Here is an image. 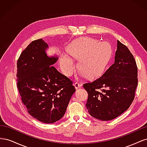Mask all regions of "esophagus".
<instances>
[{"label": "esophagus", "mask_w": 147, "mask_h": 147, "mask_svg": "<svg viewBox=\"0 0 147 147\" xmlns=\"http://www.w3.org/2000/svg\"><path fill=\"white\" fill-rule=\"evenodd\" d=\"M74 86H75V88L76 90H78V89L80 88L82 86V84L81 83H79L78 82H76L75 84H74Z\"/></svg>", "instance_id": "1"}]
</instances>
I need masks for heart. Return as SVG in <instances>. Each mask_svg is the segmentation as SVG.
I'll return each instance as SVG.
<instances>
[{
    "label": "heart",
    "mask_w": 147,
    "mask_h": 147,
    "mask_svg": "<svg viewBox=\"0 0 147 147\" xmlns=\"http://www.w3.org/2000/svg\"><path fill=\"white\" fill-rule=\"evenodd\" d=\"M67 51L71 56L80 59L79 69L88 78L97 77L103 73L112 55V49L107 42L99 43L88 37L75 40L67 47ZM61 67L69 75L73 72L75 63L70 57L65 55L61 59Z\"/></svg>",
    "instance_id": "heart-1"
}]
</instances>
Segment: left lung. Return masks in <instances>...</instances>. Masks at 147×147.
<instances>
[{
  "instance_id": "1",
  "label": "left lung",
  "mask_w": 147,
  "mask_h": 147,
  "mask_svg": "<svg viewBox=\"0 0 147 147\" xmlns=\"http://www.w3.org/2000/svg\"><path fill=\"white\" fill-rule=\"evenodd\" d=\"M138 84L137 67L126 46L117 40L115 63L102 76L83 84L88 94L86 104L92 117L109 121L129 107Z\"/></svg>"
}]
</instances>
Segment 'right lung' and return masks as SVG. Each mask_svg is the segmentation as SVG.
I'll return each mask as SVG.
<instances>
[{"instance_id": "right-lung-1", "label": "right lung", "mask_w": 147, "mask_h": 147, "mask_svg": "<svg viewBox=\"0 0 147 147\" xmlns=\"http://www.w3.org/2000/svg\"><path fill=\"white\" fill-rule=\"evenodd\" d=\"M42 38L31 42L17 62V87L32 117L50 124L63 117L72 94L73 83L53 65L58 57L48 56Z\"/></svg>"}]
</instances>
